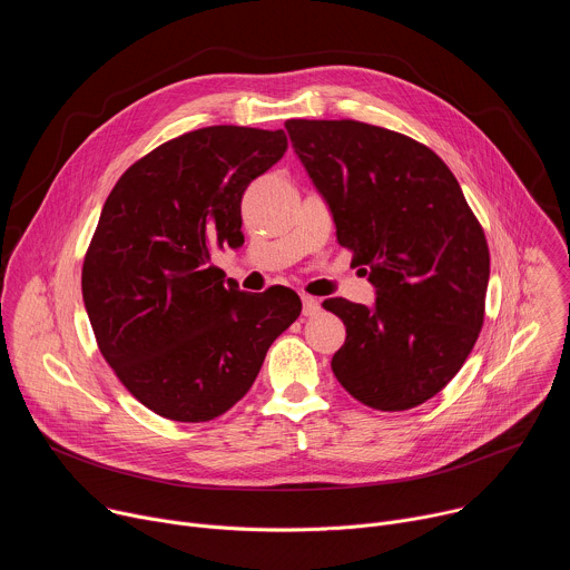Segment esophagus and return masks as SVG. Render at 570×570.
<instances>
[{
  "label": "esophagus",
  "mask_w": 570,
  "mask_h": 570,
  "mask_svg": "<svg viewBox=\"0 0 570 570\" xmlns=\"http://www.w3.org/2000/svg\"><path fill=\"white\" fill-rule=\"evenodd\" d=\"M302 311H304L306 317H311V315H315L320 311V302L315 297H311V295H302Z\"/></svg>",
  "instance_id": "34e87169"
}]
</instances>
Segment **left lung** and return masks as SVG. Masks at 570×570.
Listing matches in <instances>:
<instances>
[{
  "label": "left lung",
  "instance_id": "1",
  "mask_svg": "<svg viewBox=\"0 0 570 570\" xmlns=\"http://www.w3.org/2000/svg\"><path fill=\"white\" fill-rule=\"evenodd\" d=\"M291 144L336 236L376 288L374 306L324 299L347 330L332 370L376 411H409L464 365L484 317L490 248L444 161L354 119H288Z\"/></svg>",
  "mask_w": 570,
  "mask_h": 570
}]
</instances>
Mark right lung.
Here are the masks:
<instances>
[{
  "instance_id": "obj_1",
  "label": "right lung",
  "mask_w": 570,
  "mask_h": 570,
  "mask_svg": "<svg viewBox=\"0 0 570 570\" xmlns=\"http://www.w3.org/2000/svg\"><path fill=\"white\" fill-rule=\"evenodd\" d=\"M284 130L209 126L157 146L110 191L83 262L97 345L126 390L174 422H209L246 394L297 320L295 291L223 284L240 198L286 153Z\"/></svg>"
}]
</instances>
